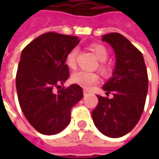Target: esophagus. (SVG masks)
<instances>
[{
    "mask_svg": "<svg viewBox=\"0 0 159 159\" xmlns=\"http://www.w3.org/2000/svg\"><path fill=\"white\" fill-rule=\"evenodd\" d=\"M88 94H89V91H88V90H86V89L83 90V95H84V96H87Z\"/></svg>",
    "mask_w": 159,
    "mask_h": 159,
    "instance_id": "obj_1",
    "label": "esophagus"
}]
</instances>
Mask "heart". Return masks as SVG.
<instances>
[{
  "label": "heart",
  "instance_id": "b5f03b06",
  "mask_svg": "<svg viewBox=\"0 0 159 159\" xmlns=\"http://www.w3.org/2000/svg\"><path fill=\"white\" fill-rule=\"evenodd\" d=\"M91 48L96 55L97 59L100 60L99 64V70L103 74H107L109 72V66L106 63V59L108 58V51L105 46L101 44H94L91 47ZM78 48H74L70 51L66 55V63L67 66L70 69H75L76 67V59L78 55ZM71 81L79 86L84 89H89L94 84H96L99 81V76L96 73L86 71V70H79L76 71L71 76Z\"/></svg>",
  "mask_w": 159,
  "mask_h": 159
}]
</instances>
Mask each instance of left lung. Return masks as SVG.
Returning a JSON list of instances; mask_svg holds the SVG:
<instances>
[{"label":"left lung","mask_w":159,"mask_h":159,"mask_svg":"<svg viewBox=\"0 0 159 159\" xmlns=\"http://www.w3.org/2000/svg\"><path fill=\"white\" fill-rule=\"evenodd\" d=\"M103 41L113 48L116 67L113 76L103 86L107 96L98 97L92 111L95 126L111 138L123 136L133 129L143 112L148 76L142 53L119 33L104 35ZM110 93L114 95L108 98Z\"/></svg>","instance_id":"1"}]
</instances>
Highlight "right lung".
I'll use <instances>...</instances> for the list:
<instances>
[{
	"label": "right lung",
	"instance_id": "1",
	"mask_svg": "<svg viewBox=\"0 0 159 159\" xmlns=\"http://www.w3.org/2000/svg\"><path fill=\"white\" fill-rule=\"evenodd\" d=\"M79 39L46 32L23 49L16 74L19 106L30 125L43 134H55L70 120V111L83 97V89L72 84L59 89L70 76L67 53Z\"/></svg>",
	"mask_w": 159,
	"mask_h": 159
}]
</instances>
